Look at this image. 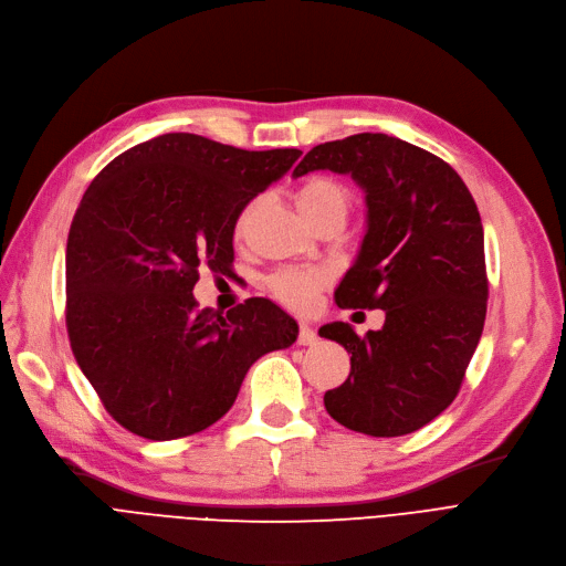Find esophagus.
<instances>
[{
  "label": "esophagus",
  "instance_id": "obj_1",
  "mask_svg": "<svg viewBox=\"0 0 566 566\" xmlns=\"http://www.w3.org/2000/svg\"><path fill=\"white\" fill-rule=\"evenodd\" d=\"M318 342V334L308 325V323H300V336H297V344L300 346H313Z\"/></svg>",
  "mask_w": 566,
  "mask_h": 566
}]
</instances>
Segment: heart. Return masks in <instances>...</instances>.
<instances>
[{
    "instance_id": "b5f03b06",
    "label": "heart",
    "mask_w": 566,
    "mask_h": 566,
    "mask_svg": "<svg viewBox=\"0 0 566 566\" xmlns=\"http://www.w3.org/2000/svg\"><path fill=\"white\" fill-rule=\"evenodd\" d=\"M297 209L306 218V222L318 224L323 220H338L346 222L350 213V195L348 190L336 184L332 178H311L300 186L297 195ZM245 216L239 218L237 232L243 230ZM329 276L321 269H300V266H283L274 271L266 279V287L274 300L292 311H311L315 304L318 292L327 285Z\"/></svg>"
}]
</instances>
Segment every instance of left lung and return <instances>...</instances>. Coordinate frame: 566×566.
Segmentation results:
<instances>
[{
  "mask_svg": "<svg viewBox=\"0 0 566 566\" xmlns=\"http://www.w3.org/2000/svg\"><path fill=\"white\" fill-rule=\"evenodd\" d=\"M315 169L350 174L367 192V234L336 304L386 311V325L365 336L348 323L321 327L350 355L325 409L353 432L411 434L453 403L483 334L481 213L453 167L388 134L315 146L292 176Z\"/></svg>",
  "mask_w": 566,
  "mask_h": 566,
  "instance_id": "left-lung-1",
  "label": "left lung"
}]
</instances>
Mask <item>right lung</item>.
Wrapping results in <instances>:
<instances>
[{"mask_svg":"<svg viewBox=\"0 0 566 566\" xmlns=\"http://www.w3.org/2000/svg\"><path fill=\"white\" fill-rule=\"evenodd\" d=\"M302 150H243L174 132L108 163L66 239V334L81 371L127 432L171 441L232 409L245 371L295 344V318L264 297L199 311V269L234 260L248 201Z\"/></svg>","mask_w":566,"mask_h":566,"instance_id":"1","label":"right lung"}]
</instances>
